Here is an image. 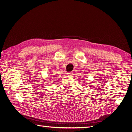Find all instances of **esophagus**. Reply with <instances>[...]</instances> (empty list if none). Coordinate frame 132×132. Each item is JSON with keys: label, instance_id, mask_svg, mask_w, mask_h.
<instances>
[{"label": "esophagus", "instance_id": "obj_1", "mask_svg": "<svg viewBox=\"0 0 132 132\" xmlns=\"http://www.w3.org/2000/svg\"><path fill=\"white\" fill-rule=\"evenodd\" d=\"M68 75L69 76H72L73 75V72H69V73H68Z\"/></svg>", "mask_w": 132, "mask_h": 132}]
</instances>
